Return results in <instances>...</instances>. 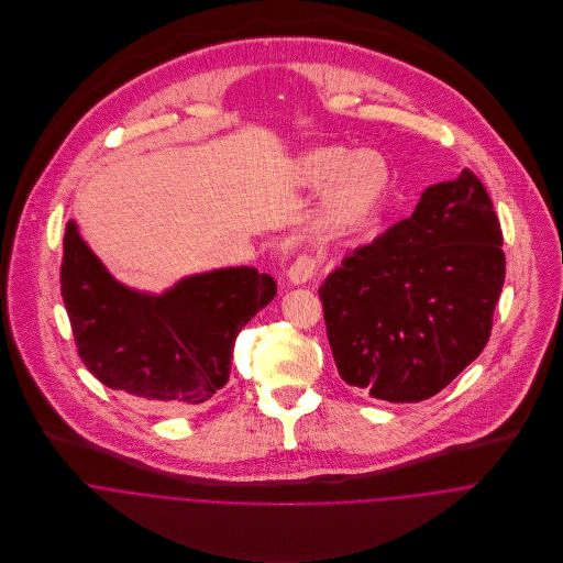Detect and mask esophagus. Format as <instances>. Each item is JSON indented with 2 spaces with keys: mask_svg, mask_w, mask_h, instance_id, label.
I'll use <instances>...</instances> for the list:
<instances>
[{
  "mask_svg": "<svg viewBox=\"0 0 563 563\" xmlns=\"http://www.w3.org/2000/svg\"><path fill=\"white\" fill-rule=\"evenodd\" d=\"M319 271V260L312 253H301L288 268V279L292 284H306L310 282Z\"/></svg>",
  "mask_w": 563,
  "mask_h": 563,
  "instance_id": "esophagus-1",
  "label": "esophagus"
}]
</instances>
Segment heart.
<instances>
[{
  "label": "heart",
  "mask_w": 563,
  "mask_h": 563,
  "mask_svg": "<svg viewBox=\"0 0 563 563\" xmlns=\"http://www.w3.org/2000/svg\"><path fill=\"white\" fill-rule=\"evenodd\" d=\"M299 175L310 186L331 181L324 217L331 225H351L368 217L390 188V166L375 152L351 154L329 145L308 152L299 161Z\"/></svg>",
  "instance_id": "b5f03b06"
}]
</instances>
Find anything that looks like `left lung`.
Masks as SVG:
<instances>
[{"label": "left lung", "instance_id": "8db88e82", "mask_svg": "<svg viewBox=\"0 0 563 563\" xmlns=\"http://www.w3.org/2000/svg\"><path fill=\"white\" fill-rule=\"evenodd\" d=\"M503 232L482 179L424 190L413 214L357 246L319 288L342 382L393 402L444 390L482 355L505 282Z\"/></svg>", "mask_w": 563, "mask_h": 563}]
</instances>
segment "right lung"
Segmentation results:
<instances>
[{"label": "right lung", "instance_id": "add662e5", "mask_svg": "<svg viewBox=\"0 0 563 563\" xmlns=\"http://www.w3.org/2000/svg\"><path fill=\"white\" fill-rule=\"evenodd\" d=\"M63 301L84 366L108 388L161 411H192L230 379L242 327L273 301L275 279L223 268L139 295L106 271L67 223Z\"/></svg>", "mask_w": 563, "mask_h": 563}]
</instances>
